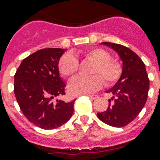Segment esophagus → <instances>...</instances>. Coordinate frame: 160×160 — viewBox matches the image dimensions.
<instances>
[{
	"label": "esophagus",
	"instance_id": "esophagus-1",
	"mask_svg": "<svg viewBox=\"0 0 160 160\" xmlns=\"http://www.w3.org/2000/svg\"><path fill=\"white\" fill-rule=\"evenodd\" d=\"M88 97L90 98V99H92V100H95V99H97L98 95H88Z\"/></svg>",
	"mask_w": 160,
	"mask_h": 160
}]
</instances>
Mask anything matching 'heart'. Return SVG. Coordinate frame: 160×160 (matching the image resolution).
<instances>
[{
    "instance_id": "b5f03b06",
    "label": "heart",
    "mask_w": 160,
    "mask_h": 160,
    "mask_svg": "<svg viewBox=\"0 0 160 160\" xmlns=\"http://www.w3.org/2000/svg\"><path fill=\"white\" fill-rule=\"evenodd\" d=\"M85 60L94 63L90 74L91 76L76 75L69 82V91L72 95H86L99 90L104 84L112 85L121 77V64L112 60L108 51L101 48H92L83 53ZM79 61L73 55L65 54L58 63L60 75L67 78L72 76L79 70ZM104 80L103 81L102 80Z\"/></svg>"
}]
</instances>
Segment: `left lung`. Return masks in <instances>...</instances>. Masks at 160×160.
<instances>
[{
  "label": "left lung",
  "mask_w": 160,
  "mask_h": 160,
  "mask_svg": "<svg viewBox=\"0 0 160 160\" xmlns=\"http://www.w3.org/2000/svg\"><path fill=\"white\" fill-rule=\"evenodd\" d=\"M118 52L123 61V72L114 87L107 90L111 94L109 106L97 113L98 118L113 127H124L136 118L148 98L149 80L145 65L139 55L126 46L103 42Z\"/></svg>",
  "instance_id": "1"
}]
</instances>
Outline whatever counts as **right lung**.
<instances>
[{"label":"right lung","instance_id":"add662e5","mask_svg":"<svg viewBox=\"0 0 160 160\" xmlns=\"http://www.w3.org/2000/svg\"><path fill=\"white\" fill-rule=\"evenodd\" d=\"M66 50L42 49L25 58L15 74L14 92L26 118L44 129H55L72 116L75 100H55L65 95L58 63Z\"/></svg>","mask_w":160,"mask_h":160}]
</instances>
